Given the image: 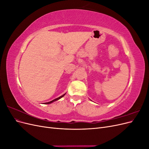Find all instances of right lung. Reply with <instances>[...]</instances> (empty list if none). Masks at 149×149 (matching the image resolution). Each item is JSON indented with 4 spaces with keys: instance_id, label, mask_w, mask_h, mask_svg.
Returning a JSON list of instances; mask_svg holds the SVG:
<instances>
[{
    "instance_id": "right-lung-1",
    "label": "right lung",
    "mask_w": 149,
    "mask_h": 149,
    "mask_svg": "<svg viewBox=\"0 0 149 149\" xmlns=\"http://www.w3.org/2000/svg\"><path fill=\"white\" fill-rule=\"evenodd\" d=\"M65 95V94H64L63 95H62V96H60L59 97L56 98V99H55V100H52V101H49V102H45V104H50V103H52V102H54V101H57V100H60V98H61L62 97H63Z\"/></svg>"
}]
</instances>
